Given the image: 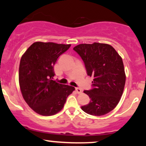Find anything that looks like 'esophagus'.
<instances>
[{"instance_id": "obj_1", "label": "esophagus", "mask_w": 146, "mask_h": 146, "mask_svg": "<svg viewBox=\"0 0 146 146\" xmlns=\"http://www.w3.org/2000/svg\"><path fill=\"white\" fill-rule=\"evenodd\" d=\"M75 90H76V92L78 93V94H80V93H82V89H81V88H78V87L75 88Z\"/></svg>"}]
</instances>
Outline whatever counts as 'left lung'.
Returning <instances> with one entry per match:
<instances>
[{"label":"left lung","instance_id":"1","mask_svg":"<svg viewBox=\"0 0 146 146\" xmlns=\"http://www.w3.org/2000/svg\"><path fill=\"white\" fill-rule=\"evenodd\" d=\"M73 50L82 59L87 75L93 77L92 88L84 91L89 96L90 102L82 109L95 116L108 113L118 104L124 88L121 58L112 46L98 42L79 44Z\"/></svg>","mask_w":146,"mask_h":146}]
</instances>
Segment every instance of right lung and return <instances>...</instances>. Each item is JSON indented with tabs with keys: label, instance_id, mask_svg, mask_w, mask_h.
<instances>
[{
	"label": "right lung",
	"instance_id": "obj_1",
	"mask_svg": "<svg viewBox=\"0 0 146 146\" xmlns=\"http://www.w3.org/2000/svg\"><path fill=\"white\" fill-rule=\"evenodd\" d=\"M71 44L53 42L33 43L22 56L19 84L23 98L30 108L44 116L60 111L75 88L53 80V66Z\"/></svg>",
	"mask_w": 146,
	"mask_h": 146
}]
</instances>
